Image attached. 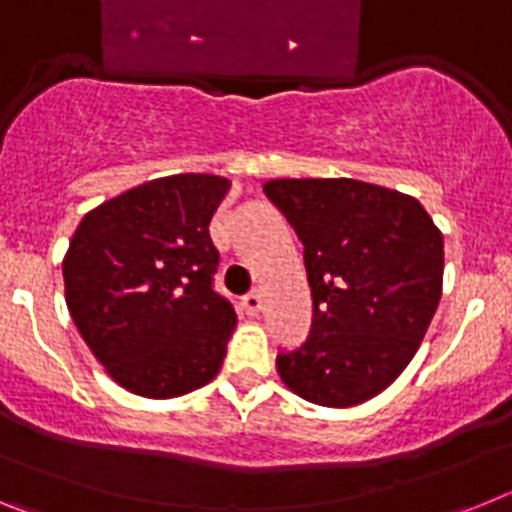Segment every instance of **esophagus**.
I'll return each instance as SVG.
<instances>
[{"mask_svg":"<svg viewBox=\"0 0 512 512\" xmlns=\"http://www.w3.org/2000/svg\"><path fill=\"white\" fill-rule=\"evenodd\" d=\"M261 307H264V297H261L259 289H253V292H248V295L243 297V310H246L251 318H256V315H259Z\"/></svg>","mask_w":512,"mask_h":512,"instance_id":"esophagus-1","label":"esophagus"}]
</instances>
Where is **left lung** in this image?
<instances>
[{
    "label": "left lung",
    "mask_w": 512,
    "mask_h": 512,
    "mask_svg": "<svg viewBox=\"0 0 512 512\" xmlns=\"http://www.w3.org/2000/svg\"><path fill=\"white\" fill-rule=\"evenodd\" d=\"M264 192L305 246L312 289L310 336L279 351V377L325 408L379 395L441 300V230L418 200L356 179H274Z\"/></svg>",
    "instance_id": "left-lung-1"
}]
</instances>
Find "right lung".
<instances>
[{
    "label": "right lung",
    "instance_id": "add662e5",
    "mask_svg": "<svg viewBox=\"0 0 512 512\" xmlns=\"http://www.w3.org/2000/svg\"><path fill=\"white\" fill-rule=\"evenodd\" d=\"M230 182L176 174L122 192L84 215L63 259L66 305L117 384L169 400L223 366L235 310L215 292L210 220Z\"/></svg>",
    "mask_w": 512,
    "mask_h": 512
}]
</instances>
